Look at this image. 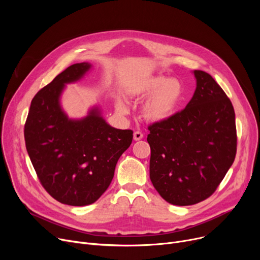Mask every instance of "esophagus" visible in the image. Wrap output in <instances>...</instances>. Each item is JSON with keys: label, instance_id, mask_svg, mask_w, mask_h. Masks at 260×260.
Masks as SVG:
<instances>
[{"label": "esophagus", "instance_id": "esophagus-1", "mask_svg": "<svg viewBox=\"0 0 260 260\" xmlns=\"http://www.w3.org/2000/svg\"><path fill=\"white\" fill-rule=\"evenodd\" d=\"M143 138V134L141 133V132H135L134 133V140L135 141H139V140H141Z\"/></svg>", "mask_w": 260, "mask_h": 260}]
</instances>
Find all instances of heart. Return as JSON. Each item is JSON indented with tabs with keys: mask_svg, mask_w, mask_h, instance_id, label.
<instances>
[{
	"mask_svg": "<svg viewBox=\"0 0 260 260\" xmlns=\"http://www.w3.org/2000/svg\"><path fill=\"white\" fill-rule=\"evenodd\" d=\"M131 97L141 100L147 97L142 106L143 117L153 123H163L179 113L185 99V88L177 78L163 76L147 77L129 87ZM120 114H127L128 106L121 98L116 99Z\"/></svg>",
	"mask_w": 260,
	"mask_h": 260,
	"instance_id": "obj_1",
	"label": "heart"
}]
</instances>
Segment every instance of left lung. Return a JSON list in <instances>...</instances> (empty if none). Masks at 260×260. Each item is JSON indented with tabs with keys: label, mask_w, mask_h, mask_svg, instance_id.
<instances>
[{
	"label": "left lung",
	"mask_w": 260,
	"mask_h": 260,
	"mask_svg": "<svg viewBox=\"0 0 260 260\" xmlns=\"http://www.w3.org/2000/svg\"><path fill=\"white\" fill-rule=\"evenodd\" d=\"M196 89L183 111L148 127L149 177L174 206L210 197L236 156L235 112L222 88L206 72L194 71Z\"/></svg>",
	"instance_id": "8db88e82"
}]
</instances>
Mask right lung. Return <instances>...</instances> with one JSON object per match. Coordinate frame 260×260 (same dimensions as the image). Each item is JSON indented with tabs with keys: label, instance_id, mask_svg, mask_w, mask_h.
<instances>
[{
	"label": "right lung",
	"instance_id": "right-lung-1",
	"mask_svg": "<svg viewBox=\"0 0 260 260\" xmlns=\"http://www.w3.org/2000/svg\"><path fill=\"white\" fill-rule=\"evenodd\" d=\"M90 68L87 62L71 65L39 90L24 128L27 153L41 184L59 202L75 207L101 197L133 140V131L109 125L97 105L81 119L64 112L61 95L66 84L81 80Z\"/></svg>",
	"mask_w": 260,
	"mask_h": 260
}]
</instances>
